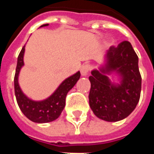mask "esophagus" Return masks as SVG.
<instances>
[{"mask_svg":"<svg viewBox=\"0 0 154 154\" xmlns=\"http://www.w3.org/2000/svg\"><path fill=\"white\" fill-rule=\"evenodd\" d=\"M91 69V66L89 64H84L81 67V74L82 75V76H87L88 72H89V71Z\"/></svg>","mask_w":154,"mask_h":154,"instance_id":"34e87169","label":"esophagus"}]
</instances>
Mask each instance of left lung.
I'll list each match as a JSON object with an SVG mask.
<instances>
[{"label": "left lung", "mask_w": 154, "mask_h": 154, "mask_svg": "<svg viewBox=\"0 0 154 154\" xmlns=\"http://www.w3.org/2000/svg\"><path fill=\"white\" fill-rule=\"evenodd\" d=\"M138 62L139 57L131 44L123 41L107 51L106 64L100 72H91L89 104L98 118L116 122L126 118L135 109L140 98L142 82ZM113 70L122 76L120 85L111 84L104 75Z\"/></svg>", "instance_id": "1"}]
</instances>
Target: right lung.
<instances>
[{
  "label": "right lung",
  "mask_w": 154,
  "mask_h": 154,
  "mask_svg": "<svg viewBox=\"0 0 154 154\" xmlns=\"http://www.w3.org/2000/svg\"><path fill=\"white\" fill-rule=\"evenodd\" d=\"M48 24L43 25L47 26ZM25 47L22 48L18 56L17 66L15 69L14 84H15V94L20 109L29 119L35 123H48L57 119L62 113L65 106V100L67 92L74 87L80 78V72H77L70 77L63 81L57 90L50 97L42 101H34L25 97L20 88L18 83L19 72L21 67L24 65L23 57L25 53Z\"/></svg>",
  "instance_id": "add662e5"
}]
</instances>
